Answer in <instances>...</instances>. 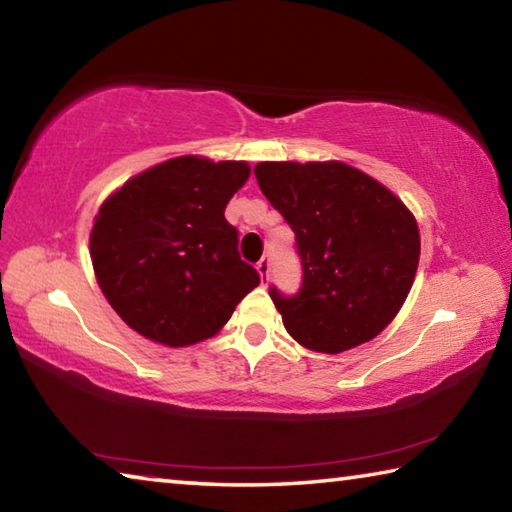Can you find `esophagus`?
<instances>
[{
  "label": "esophagus",
  "mask_w": 512,
  "mask_h": 512,
  "mask_svg": "<svg viewBox=\"0 0 512 512\" xmlns=\"http://www.w3.org/2000/svg\"><path fill=\"white\" fill-rule=\"evenodd\" d=\"M257 273L262 275V282H268V273H271V257L264 255L262 259L257 262Z\"/></svg>",
  "instance_id": "1"
}]
</instances>
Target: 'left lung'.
Instances as JSON below:
<instances>
[{
    "mask_svg": "<svg viewBox=\"0 0 512 512\" xmlns=\"http://www.w3.org/2000/svg\"><path fill=\"white\" fill-rule=\"evenodd\" d=\"M259 189L296 232L302 287L271 300L300 345L357 348L402 309L420 262V230L391 189L345 162H259Z\"/></svg>",
    "mask_w": 512,
    "mask_h": 512,
    "instance_id": "left-lung-1",
    "label": "left lung"
}]
</instances>
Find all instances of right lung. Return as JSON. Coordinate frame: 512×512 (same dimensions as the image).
Instances as JSON below:
<instances>
[{"label":"right lung","mask_w":512,"mask_h":512,"mask_svg":"<svg viewBox=\"0 0 512 512\" xmlns=\"http://www.w3.org/2000/svg\"><path fill=\"white\" fill-rule=\"evenodd\" d=\"M248 162L183 155L137 173L110 194L90 232L94 275L124 323L155 343L185 348L228 323L259 273L241 262L225 205Z\"/></svg>","instance_id":"right-lung-1"}]
</instances>
